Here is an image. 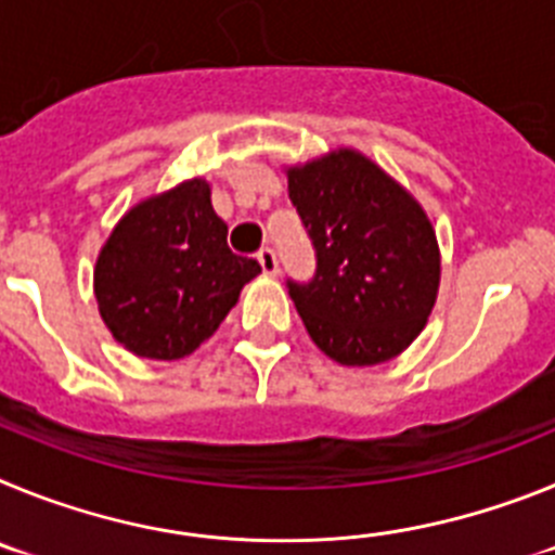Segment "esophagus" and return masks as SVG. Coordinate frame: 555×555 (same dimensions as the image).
I'll list each match as a JSON object with an SVG mask.
<instances>
[{
  "label": "esophagus",
  "instance_id": "obj_1",
  "mask_svg": "<svg viewBox=\"0 0 555 555\" xmlns=\"http://www.w3.org/2000/svg\"><path fill=\"white\" fill-rule=\"evenodd\" d=\"M258 263H261V269L267 274L281 272V263H278V255H274L272 247H263L261 253H258Z\"/></svg>",
  "mask_w": 555,
  "mask_h": 555
}]
</instances>
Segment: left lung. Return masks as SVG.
Segmentation results:
<instances>
[{"label": "left lung", "instance_id": "1", "mask_svg": "<svg viewBox=\"0 0 555 555\" xmlns=\"http://www.w3.org/2000/svg\"><path fill=\"white\" fill-rule=\"evenodd\" d=\"M286 178L317 249L311 283L288 281L313 345L345 366L400 356L428 322L442 274L423 205L347 146L288 166Z\"/></svg>", "mask_w": 555, "mask_h": 555}]
</instances>
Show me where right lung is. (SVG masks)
<instances>
[{"mask_svg":"<svg viewBox=\"0 0 555 555\" xmlns=\"http://www.w3.org/2000/svg\"><path fill=\"white\" fill-rule=\"evenodd\" d=\"M261 272L228 247V224L194 178L132 205L94 267L100 317L121 347L175 361L217 333L244 283Z\"/></svg>","mask_w":555,"mask_h":555,"instance_id":"obj_1","label":"right lung"}]
</instances>
